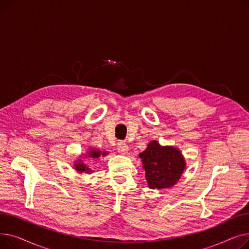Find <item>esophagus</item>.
<instances>
[{
    "mask_svg": "<svg viewBox=\"0 0 249 249\" xmlns=\"http://www.w3.org/2000/svg\"><path fill=\"white\" fill-rule=\"evenodd\" d=\"M117 149H118V152H120L121 154H126L128 152V150H129L128 145L126 144L125 142H119V143H118Z\"/></svg>",
    "mask_w": 249,
    "mask_h": 249,
    "instance_id": "34e87169",
    "label": "esophagus"
}]
</instances>
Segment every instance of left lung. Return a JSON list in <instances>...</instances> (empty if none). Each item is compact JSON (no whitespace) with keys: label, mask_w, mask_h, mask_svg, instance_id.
<instances>
[{"label":"left lung","mask_w":249,"mask_h":249,"mask_svg":"<svg viewBox=\"0 0 249 249\" xmlns=\"http://www.w3.org/2000/svg\"><path fill=\"white\" fill-rule=\"evenodd\" d=\"M142 160L145 178L150 189L173 187L184 172L186 163L180 151L171 146H160L151 141L147 148L139 154Z\"/></svg>","instance_id":"1"}]
</instances>
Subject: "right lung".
<instances>
[{
  "instance_id": "right-lung-1",
  "label": "right lung",
  "mask_w": 249,
  "mask_h": 249,
  "mask_svg": "<svg viewBox=\"0 0 249 249\" xmlns=\"http://www.w3.org/2000/svg\"><path fill=\"white\" fill-rule=\"evenodd\" d=\"M101 154L106 155L107 152H105V151H104V152H101V151H99V150H90V151H89V155H88V156H89V158H91V159H99ZM75 169H76L77 172H80V173H83V172L90 173V172H91L89 167H87V166L85 165V163H82V162H76V164H75Z\"/></svg>"
}]
</instances>
